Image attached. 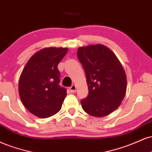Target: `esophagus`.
<instances>
[{
  "label": "esophagus",
  "instance_id": "esophagus-1",
  "mask_svg": "<svg viewBox=\"0 0 152 152\" xmlns=\"http://www.w3.org/2000/svg\"><path fill=\"white\" fill-rule=\"evenodd\" d=\"M76 89H77V87L76 85H72V86L69 87V90H70V92H72V93H74V92H76Z\"/></svg>",
  "mask_w": 152,
  "mask_h": 152
}]
</instances>
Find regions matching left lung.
I'll use <instances>...</instances> for the list:
<instances>
[{"label":"left lung","mask_w":152,"mask_h":152,"mask_svg":"<svg viewBox=\"0 0 152 152\" xmlns=\"http://www.w3.org/2000/svg\"><path fill=\"white\" fill-rule=\"evenodd\" d=\"M81 62L88 86L87 97L81 100L84 111L102 117L119 107L126 94V77L115 53L101 44L80 47Z\"/></svg>","instance_id":"obj_1"}]
</instances>
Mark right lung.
Listing matches in <instances>:
<instances>
[{
    "label": "right lung",
    "mask_w": 152,
    "mask_h": 152,
    "mask_svg": "<svg viewBox=\"0 0 152 152\" xmlns=\"http://www.w3.org/2000/svg\"><path fill=\"white\" fill-rule=\"evenodd\" d=\"M66 48H45L35 53L23 68L18 91L23 105L36 117L48 118L61 110L67 90L59 85L58 65Z\"/></svg>",
    "instance_id": "add662e5"
}]
</instances>
